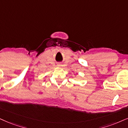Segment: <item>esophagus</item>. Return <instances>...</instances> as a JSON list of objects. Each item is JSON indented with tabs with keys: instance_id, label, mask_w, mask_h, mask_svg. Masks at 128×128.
Wrapping results in <instances>:
<instances>
[{
	"instance_id": "obj_1",
	"label": "esophagus",
	"mask_w": 128,
	"mask_h": 128,
	"mask_svg": "<svg viewBox=\"0 0 128 128\" xmlns=\"http://www.w3.org/2000/svg\"><path fill=\"white\" fill-rule=\"evenodd\" d=\"M59 66H60V65H59Z\"/></svg>"
}]
</instances>
